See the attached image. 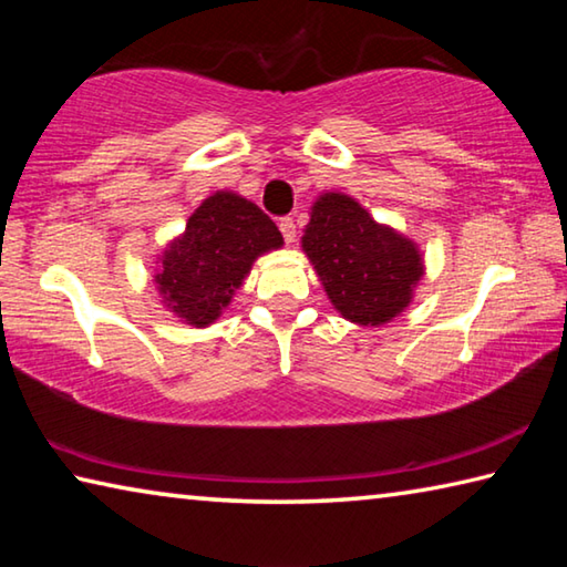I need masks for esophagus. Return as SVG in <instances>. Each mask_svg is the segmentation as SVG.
<instances>
[{
    "label": "esophagus",
    "mask_w": 567,
    "mask_h": 567,
    "mask_svg": "<svg viewBox=\"0 0 567 567\" xmlns=\"http://www.w3.org/2000/svg\"><path fill=\"white\" fill-rule=\"evenodd\" d=\"M277 227H280L285 243L292 245L295 243V223H292V219L290 217H282L280 223H277Z\"/></svg>",
    "instance_id": "esophagus-1"
}]
</instances>
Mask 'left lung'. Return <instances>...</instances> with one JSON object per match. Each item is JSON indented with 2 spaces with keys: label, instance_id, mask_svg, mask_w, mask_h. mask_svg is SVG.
Instances as JSON below:
<instances>
[{
  "label": "left lung",
  "instance_id": "left-lung-1",
  "mask_svg": "<svg viewBox=\"0 0 567 567\" xmlns=\"http://www.w3.org/2000/svg\"><path fill=\"white\" fill-rule=\"evenodd\" d=\"M300 245L334 310L362 328H380L405 312L425 275L415 239L378 223L338 189L315 199Z\"/></svg>",
  "mask_w": 567,
  "mask_h": 567
}]
</instances>
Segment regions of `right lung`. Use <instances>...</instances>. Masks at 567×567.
I'll return each mask as SVG.
<instances>
[{
    "label": "right lung",
    "mask_w": 567,
    "mask_h": 567,
    "mask_svg": "<svg viewBox=\"0 0 567 567\" xmlns=\"http://www.w3.org/2000/svg\"><path fill=\"white\" fill-rule=\"evenodd\" d=\"M282 235L260 207L233 189H217L189 215L185 229L155 257V290L167 312L189 328H209Z\"/></svg>",
    "instance_id": "add662e5"
}]
</instances>
